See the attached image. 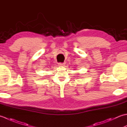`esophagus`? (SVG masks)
<instances>
[{
	"label": "esophagus",
	"mask_w": 127,
	"mask_h": 127,
	"mask_svg": "<svg viewBox=\"0 0 127 127\" xmlns=\"http://www.w3.org/2000/svg\"><path fill=\"white\" fill-rule=\"evenodd\" d=\"M59 66H63L65 65V64L64 63H59Z\"/></svg>",
	"instance_id": "esophagus-1"
}]
</instances>
